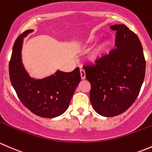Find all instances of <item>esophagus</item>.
Listing matches in <instances>:
<instances>
[{
    "label": "esophagus",
    "mask_w": 152,
    "mask_h": 152,
    "mask_svg": "<svg viewBox=\"0 0 152 152\" xmlns=\"http://www.w3.org/2000/svg\"><path fill=\"white\" fill-rule=\"evenodd\" d=\"M80 76H81V78H82L83 80H84L86 78V72H85V70L83 69H80Z\"/></svg>",
    "instance_id": "34e87169"
}]
</instances>
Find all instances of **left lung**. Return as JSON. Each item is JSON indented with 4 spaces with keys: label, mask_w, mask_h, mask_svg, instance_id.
I'll list each match as a JSON object with an SVG mask.
<instances>
[{
    "label": "left lung",
    "mask_w": 152,
    "mask_h": 152,
    "mask_svg": "<svg viewBox=\"0 0 152 152\" xmlns=\"http://www.w3.org/2000/svg\"><path fill=\"white\" fill-rule=\"evenodd\" d=\"M115 45L95 61L85 65L91 83L90 100L99 115L113 117L129 108L137 99L146 72V60L137 36L125 25H115Z\"/></svg>",
    "instance_id": "obj_1"
}]
</instances>
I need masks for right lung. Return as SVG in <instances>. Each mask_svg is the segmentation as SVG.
I'll return each mask as SVG.
<instances>
[{"label": "right lung", "instance_id": "1", "mask_svg": "<svg viewBox=\"0 0 152 152\" xmlns=\"http://www.w3.org/2000/svg\"><path fill=\"white\" fill-rule=\"evenodd\" d=\"M33 31L27 30L18 37L9 61V77L17 95L25 107L43 118H54L66 110L80 82V69L71 72L58 71L56 75L42 80L31 77L23 67L21 50L23 38Z\"/></svg>", "mask_w": 152, "mask_h": 152}]
</instances>
